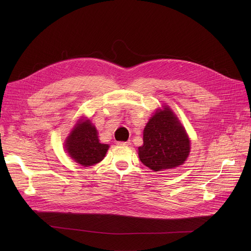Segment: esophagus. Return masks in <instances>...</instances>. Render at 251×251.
I'll use <instances>...</instances> for the list:
<instances>
[{
    "mask_svg": "<svg viewBox=\"0 0 251 251\" xmlns=\"http://www.w3.org/2000/svg\"><path fill=\"white\" fill-rule=\"evenodd\" d=\"M117 144H118V146H120V147H128L130 142L129 141H118Z\"/></svg>",
    "mask_w": 251,
    "mask_h": 251,
    "instance_id": "obj_1",
    "label": "esophagus"
}]
</instances>
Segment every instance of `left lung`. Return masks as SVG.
<instances>
[{
    "label": "left lung",
    "mask_w": 251,
    "mask_h": 251,
    "mask_svg": "<svg viewBox=\"0 0 251 251\" xmlns=\"http://www.w3.org/2000/svg\"><path fill=\"white\" fill-rule=\"evenodd\" d=\"M189 152V137L176 115L168 105L157 109L143 130V144L138 148L141 163L159 172L183 165Z\"/></svg>",
    "instance_id": "1"
}]
</instances>
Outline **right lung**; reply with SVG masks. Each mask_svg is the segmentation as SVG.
Listing matches in <instances>:
<instances>
[{
    "mask_svg": "<svg viewBox=\"0 0 251 251\" xmlns=\"http://www.w3.org/2000/svg\"><path fill=\"white\" fill-rule=\"evenodd\" d=\"M66 151L76 163L88 167L102 161L109 144L100 142L98 130L90 120H79L65 140Z\"/></svg>",
    "mask_w": 251,
    "mask_h": 251,
    "instance_id": "add662e5",
    "label": "right lung"
}]
</instances>
